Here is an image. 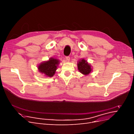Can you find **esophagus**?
<instances>
[{
  "label": "esophagus",
  "instance_id": "obj_1",
  "mask_svg": "<svg viewBox=\"0 0 134 134\" xmlns=\"http://www.w3.org/2000/svg\"><path fill=\"white\" fill-rule=\"evenodd\" d=\"M66 60L68 62H69L70 61V57L69 56H66Z\"/></svg>",
  "mask_w": 134,
  "mask_h": 134
}]
</instances>
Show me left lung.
<instances>
[{
    "instance_id": "1",
    "label": "left lung",
    "mask_w": 134,
    "mask_h": 134,
    "mask_svg": "<svg viewBox=\"0 0 134 134\" xmlns=\"http://www.w3.org/2000/svg\"><path fill=\"white\" fill-rule=\"evenodd\" d=\"M78 68L79 71L84 75L89 74L92 70L90 65L84 59L79 62L78 63Z\"/></svg>"
}]
</instances>
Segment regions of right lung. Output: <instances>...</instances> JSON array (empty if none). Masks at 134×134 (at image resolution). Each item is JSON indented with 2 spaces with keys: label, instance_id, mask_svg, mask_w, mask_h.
Listing matches in <instances>:
<instances>
[{
  "label": "right lung",
  "instance_id": "1",
  "mask_svg": "<svg viewBox=\"0 0 134 134\" xmlns=\"http://www.w3.org/2000/svg\"><path fill=\"white\" fill-rule=\"evenodd\" d=\"M59 64V60L54 58H51L46 62L41 63L38 67L40 72L44 73L46 76L51 77L55 73Z\"/></svg>",
  "mask_w": 134,
  "mask_h": 134
}]
</instances>
